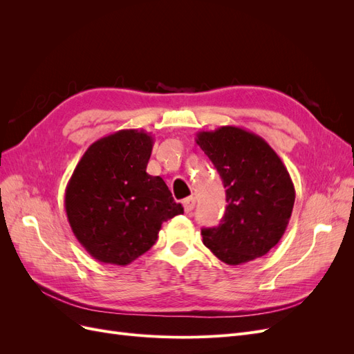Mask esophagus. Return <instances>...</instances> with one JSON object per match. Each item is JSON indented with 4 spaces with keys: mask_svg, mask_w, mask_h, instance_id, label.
<instances>
[{
    "mask_svg": "<svg viewBox=\"0 0 354 354\" xmlns=\"http://www.w3.org/2000/svg\"><path fill=\"white\" fill-rule=\"evenodd\" d=\"M195 203H196V199L194 196H189L186 199H183V207H185V211L186 212H190L192 209L195 208Z\"/></svg>",
    "mask_w": 354,
    "mask_h": 354,
    "instance_id": "34e87169",
    "label": "esophagus"
}]
</instances>
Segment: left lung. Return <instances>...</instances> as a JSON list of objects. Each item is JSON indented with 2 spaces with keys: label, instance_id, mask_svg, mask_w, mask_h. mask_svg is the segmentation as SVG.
<instances>
[{
  "label": "left lung",
  "instance_id": "left-lung-1",
  "mask_svg": "<svg viewBox=\"0 0 354 354\" xmlns=\"http://www.w3.org/2000/svg\"><path fill=\"white\" fill-rule=\"evenodd\" d=\"M196 143L217 168L227 201L218 226L202 229L203 243L230 266L266 255L283 236L295 202L282 159L264 138L234 125L199 131Z\"/></svg>",
  "mask_w": 354,
  "mask_h": 354
}]
</instances>
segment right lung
<instances>
[{"label":"right lung","mask_w":354,"mask_h":354,"mask_svg":"<svg viewBox=\"0 0 354 354\" xmlns=\"http://www.w3.org/2000/svg\"><path fill=\"white\" fill-rule=\"evenodd\" d=\"M153 137L120 130L94 142L68 181L65 209L93 259L127 266L152 248L162 223L183 214L159 176L146 173Z\"/></svg>","instance_id":"obj_1"}]
</instances>
